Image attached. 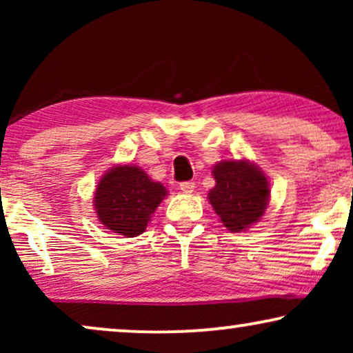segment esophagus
<instances>
[{
	"label": "esophagus",
	"instance_id": "34e87169",
	"mask_svg": "<svg viewBox=\"0 0 353 353\" xmlns=\"http://www.w3.org/2000/svg\"><path fill=\"white\" fill-rule=\"evenodd\" d=\"M194 181H183L180 185V190L181 192H185V194H191L192 191H194Z\"/></svg>",
	"mask_w": 353,
	"mask_h": 353
}]
</instances>
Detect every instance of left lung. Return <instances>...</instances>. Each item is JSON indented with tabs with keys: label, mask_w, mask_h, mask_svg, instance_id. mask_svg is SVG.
Instances as JSON below:
<instances>
[{
	"label": "left lung",
	"mask_w": 353,
	"mask_h": 353,
	"mask_svg": "<svg viewBox=\"0 0 353 353\" xmlns=\"http://www.w3.org/2000/svg\"><path fill=\"white\" fill-rule=\"evenodd\" d=\"M215 186L209 202L225 228L233 233L245 231L262 219L270 201V183L255 163L221 161L212 168Z\"/></svg>",
	"instance_id": "left-lung-1"
}]
</instances>
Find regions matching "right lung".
<instances>
[{"instance_id": "right-lung-1", "label": "right lung", "mask_w": 353, "mask_h": 353, "mask_svg": "<svg viewBox=\"0 0 353 353\" xmlns=\"http://www.w3.org/2000/svg\"><path fill=\"white\" fill-rule=\"evenodd\" d=\"M165 196V186L151 180L143 168L115 165L99 180L93 204L105 228L134 238L146 230Z\"/></svg>"}]
</instances>
